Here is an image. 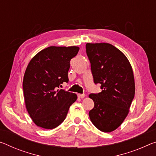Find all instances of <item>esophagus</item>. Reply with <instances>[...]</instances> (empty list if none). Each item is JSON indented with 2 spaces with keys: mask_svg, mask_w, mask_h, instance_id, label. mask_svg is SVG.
<instances>
[{
  "mask_svg": "<svg viewBox=\"0 0 156 156\" xmlns=\"http://www.w3.org/2000/svg\"><path fill=\"white\" fill-rule=\"evenodd\" d=\"M85 96V94H78V97L80 98H83Z\"/></svg>",
  "mask_w": 156,
  "mask_h": 156,
  "instance_id": "1",
  "label": "esophagus"
}]
</instances>
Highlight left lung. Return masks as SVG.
Masks as SVG:
<instances>
[{"label": "left lung", "mask_w": 156, "mask_h": 156, "mask_svg": "<svg viewBox=\"0 0 156 156\" xmlns=\"http://www.w3.org/2000/svg\"><path fill=\"white\" fill-rule=\"evenodd\" d=\"M95 84L102 91L90 94L94 107L89 112L91 122L101 131L112 132L126 117L135 96L132 66L122 51L112 44H86Z\"/></svg>", "instance_id": "obj_1"}]
</instances>
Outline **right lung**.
Returning <instances> with one entry per match:
<instances>
[{
  "instance_id": "obj_1",
  "label": "right lung",
  "mask_w": 156,
  "mask_h": 156,
  "mask_svg": "<svg viewBox=\"0 0 156 156\" xmlns=\"http://www.w3.org/2000/svg\"><path fill=\"white\" fill-rule=\"evenodd\" d=\"M78 46H50L37 54L24 74L23 90L26 109L35 124L53 129L65 119L76 94L59 90L68 83L70 61L77 55Z\"/></svg>"
}]
</instances>
